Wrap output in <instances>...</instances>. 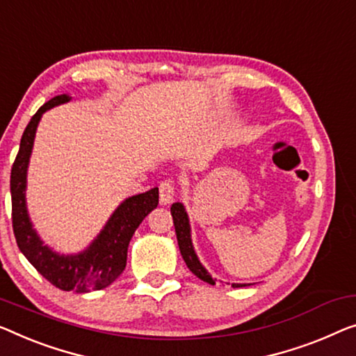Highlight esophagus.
<instances>
[{"mask_svg": "<svg viewBox=\"0 0 356 356\" xmlns=\"http://www.w3.org/2000/svg\"><path fill=\"white\" fill-rule=\"evenodd\" d=\"M160 201L163 204H169L174 198V195H176V187H174V182L171 179H166L163 180L160 184Z\"/></svg>", "mask_w": 356, "mask_h": 356, "instance_id": "1", "label": "esophagus"}]
</instances>
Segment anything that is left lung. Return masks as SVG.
<instances>
[{"label": "left lung", "mask_w": 356, "mask_h": 356, "mask_svg": "<svg viewBox=\"0 0 356 356\" xmlns=\"http://www.w3.org/2000/svg\"><path fill=\"white\" fill-rule=\"evenodd\" d=\"M171 214H172L174 227H176V235H177L180 254H182L187 267L192 270V273H195L200 280H203L209 284H216V281L211 278V275L206 272V268L200 264L198 257H196V254L193 251L192 238H190L188 217H187V212H185V209H184V206L180 203H174L171 206ZM232 286L233 288H243V286H246V284H232Z\"/></svg>", "instance_id": "left-lung-1"}]
</instances>
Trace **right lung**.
<instances>
[{
  "mask_svg": "<svg viewBox=\"0 0 356 356\" xmlns=\"http://www.w3.org/2000/svg\"><path fill=\"white\" fill-rule=\"evenodd\" d=\"M70 100L68 95H56L31 116L26 124L20 148L10 169V198H13V229L17 246L29 262L38 270L51 284L62 291L89 293L104 289L123 273L126 267L127 246L137 227L158 206V188L131 196L113 212L97 240L78 256H59L42 241L31 229L25 208L26 166L33 147L36 126L41 115L56 105Z\"/></svg>",
  "mask_w": 356,
  "mask_h": 356,
  "instance_id": "1",
  "label": "right lung"
}]
</instances>
